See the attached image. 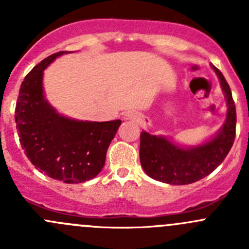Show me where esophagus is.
Masks as SVG:
<instances>
[{
  "mask_svg": "<svg viewBox=\"0 0 249 249\" xmlns=\"http://www.w3.org/2000/svg\"><path fill=\"white\" fill-rule=\"evenodd\" d=\"M140 118V114L136 112V110H127L124 114L125 120H137Z\"/></svg>",
  "mask_w": 249,
  "mask_h": 249,
  "instance_id": "esophagus-1",
  "label": "esophagus"
}]
</instances>
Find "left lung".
I'll return each instance as SVG.
<instances>
[{
  "mask_svg": "<svg viewBox=\"0 0 249 249\" xmlns=\"http://www.w3.org/2000/svg\"><path fill=\"white\" fill-rule=\"evenodd\" d=\"M227 99L225 123L217 135L197 147L182 148L162 136L142 131L140 160L150 178L173 185L190 184L212 173L227 158L236 135V108L231 90L222 72L212 65Z\"/></svg>",
  "mask_w": 249,
  "mask_h": 249,
  "instance_id": "1",
  "label": "left lung"
}]
</instances>
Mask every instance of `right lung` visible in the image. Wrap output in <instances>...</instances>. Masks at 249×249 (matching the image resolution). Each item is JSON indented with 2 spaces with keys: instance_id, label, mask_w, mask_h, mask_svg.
I'll return each mask as SVG.
<instances>
[{
  "instance_id": "right-lung-1",
  "label": "right lung",
  "mask_w": 249,
  "mask_h": 249,
  "mask_svg": "<svg viewBox=\"0 0 249 249\" xmlns=\"http://www.w3.org/2000/svg\"><path fill=\"white\" fill-rule=\"evenodd\" d=\"M66 52L42 60L20 85L16 123L20 144L32 165L64 183H83L96 177L122 120L82 122L59 114L44 99L43 71Z\"/></svg>"
}]
</instances>
